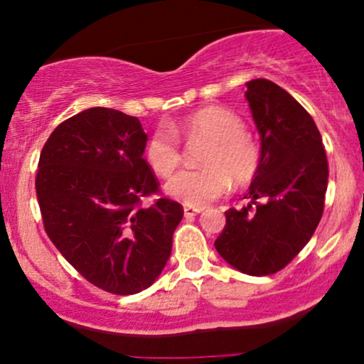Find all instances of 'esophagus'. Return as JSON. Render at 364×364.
Segmentation results:
<instances>
[{
	"label": "esophagus",
	"mask_w": 364,
	"mask_h": 364,
	"mask_svg": "<svg viewBox=\"0 0 364 364\" xmlns=\"http://www.w3.org/2000/svg\"><path fill=\"white\" fill-rule=\"evenodd\" d=\"M183 210H185V217H195L203 212V208H195V207H185Z\"/></svg>",
	"instance_id": "esophagus-1"
}]
</instances>
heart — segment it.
<instances>
[{"instance_id":"b5f03b06","label":"heart","mask_w":364,"mask_h":364,"mask_svg":"<svg viewBox=\"0 0 364 364\" xmlns=\"http://www.w3.org/2000/svg\"><path fill=\"white\" fill-rule=\"evenodd\" d=\"M174 134L188 140H207L201 169L179 171L166 183L169 198L201 208L230 188V179L244 186L256 178L261 168V147L246 132L242 118L224 107L196 110L171 125ZM144 157L157 176L166 178L181 161L178 139L168 130H157L147 140Z\"/></svg>"}]
</instances>
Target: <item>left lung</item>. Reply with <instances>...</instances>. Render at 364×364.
<instances>
[{"mask_svg": "<svg viewBox=\"0 0 364 364\" xmlns=\"http://www.w3.org/2000/svg\"><path fill=\"white\" fill-rule=\"evenodd\" d=\"M246 86L261 137V168L244 196L251 203L225 212L215 249L240 273L266 277L283 269L314 235L329 168L314 118L290 93L262 77Z\"/></svg>", "mask_w": 364, "mask_h": 364, "instance_id": "8db88e82", "label": "left lung"}]
</instances>
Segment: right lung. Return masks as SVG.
I'll list each match as a JSON object with an SVG mask.
<instances>
[{
	"instance_id": "obj_1",
	"label": "right lung",
	"mask_w": 364,
	"mask_h": 364,
	"mask_svg": "<svg viewBox=\"0 0 364 364\" xmlns=\"http://www.w3.org/2000/svg\"><path fill=\"white\" fill-rule=\"evenodd\" d=\"M139 118L95 107L57 125L38 161L35 190L52 244L95 287L134 295L159 278L183 207L144 196L159 183L144 159Z\"/></svg>"
}]
</instances>
